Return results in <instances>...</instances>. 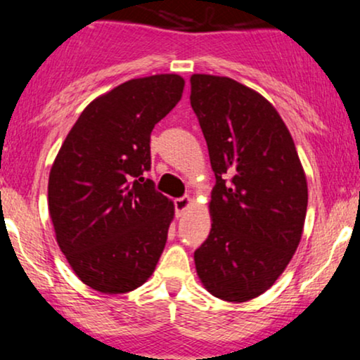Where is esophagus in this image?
<instances>
[{"label": "esophagus", "mask_w": 360, "mask_h": 360, "mask_svg": "<svg viewBox=\"0 0 360 360\" xmlns=\"http://www.w3.org/2000/svg\"><path fill=\"white\" fill-rule=\"evenodd\" d=\"M174 205H176V212H177V214H183L186 210L189 208V206L193 205V200L189 196H183V198H177V200L174 201Z\"/></svg>", "instance_id": "esophagus-1"}]
</instances>
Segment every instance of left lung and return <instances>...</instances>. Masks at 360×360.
I'll return each instance as SVG.
<instances>
[{"label": "left lung", "mask_w": 360, "mask_h": 360, "mask_svg": "<svg viewBox=\"0 0 360 360\" xmlns=\"http://www.w3.org/2000/svg\"><path fill=\"white\" fill-rule=\"evenodd\" d=\"M189 100L217 177L212 230L194 252V266L206 291L243 303L266 292L298 249L307 174L286 123L255 89L193 74Z\"/></svg>", "instance_id": "obj_1"}]
</instances>
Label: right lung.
<instances>
[{
	"label": "right lung",
	"mask_w": 360,
	"mask_h": 360,
	"mask_svg": "<svg viewBox=\"0 0 360 360\" xmlns=\"http://www.w3.org/2000/svg\"><path fill=\"white\" fill-rule=\"evenodd\" d=\"M179 74L137 77L94 98L49 174L56 240L86 286L120 295L154 272L174 203L146 181L150 134L183 96Z\"/></svg>",
	"instance_id": "obj_1"
}]
</instances>
